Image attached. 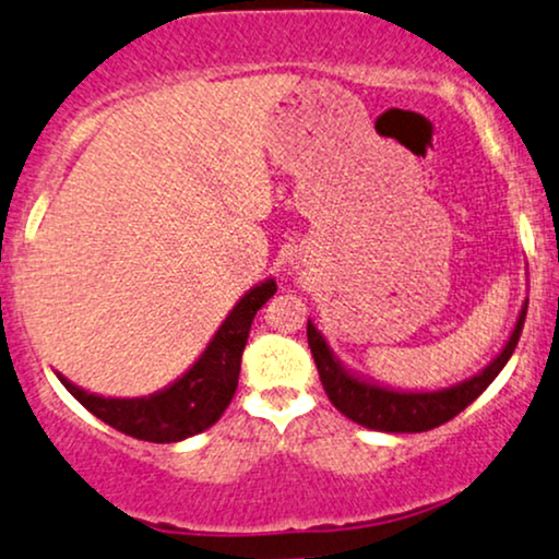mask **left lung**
<instances>
[{
	"label": "left lung",
	"instance_id": "obj_1",
	"mask_svg": "<svg viewBox=\"0 0 559 559\" xmlns=\"http://www.w3.org/2000/svg\"><path fill=\"white\" fill-rule=\"evenodd\" d=\"M526 308L528 304H523L508 343L497 353V358H491L489 366H484L481 371L465 379V382L431 392L395 390V386L379 384L373 379H366L360 373L350 371L343 360L334 356L326 337L317 330V324L311 319H308V347H311L313 360H317L319 379L324 384L326 397L332 400V405L343 416L373 431L416 435V431H429L435 426L448 424L450 418H455L457 413L468 408L495 382L497 373L504 369V364L513 356L518 337H521L523 330V321H526Z\"/></svg>",
	"mask_w": 559,
	"mask_h": 559
}]
</instances>
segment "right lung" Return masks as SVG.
Returning <instances> with one entry per match:
<instances>
[{
    "mask_svg": "<svg viewBox=\"0 0 559 559\" xmlns=\"http://www.w3.org/2000/svg\"><path fill=\"white\" fill-rule=\"evenodd\" d=\"M274 293H277V282L272 277L251 287L233 306L195 364L154 395L102 397L72 384L57 371L59 382L83 408L128 437L169 444L201 435L219 421L238 390L242 347L248 343L253 317Z\"/></svg>",
    "mask_w": 559,
    "mask_h": 559,
    "instance_id": "add662e5",
    "label": "right lung"
}]
</instances>
